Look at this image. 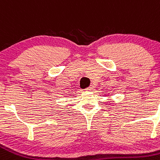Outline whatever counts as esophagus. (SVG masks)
<instances>
[{"mask_svg": "<svg viewBox=\"0 0 160 160\" xmlns=\"http://www.w3.org/2000/svg\"><path fill=\"white\" fill-rule=\"evenodd\" d=\"M93 89H94V86H90V87L86 88V90H88V91H92V90H93Z\"/></svg>", "mask_w": 160, "mask_h": 160, "instance_id": "1", "label": "esophagus"}]
</instances>
